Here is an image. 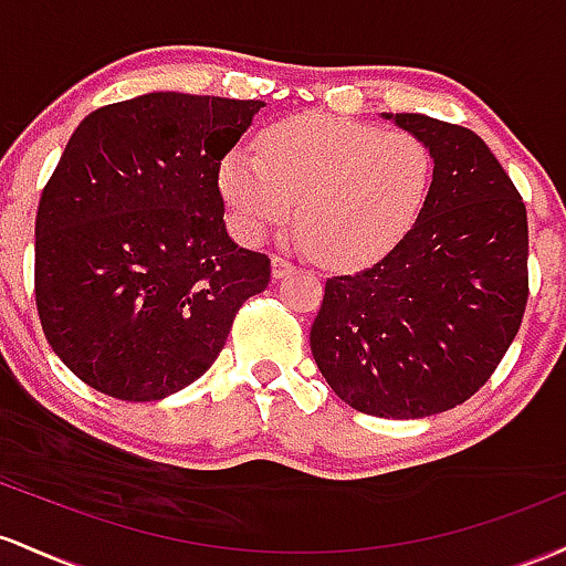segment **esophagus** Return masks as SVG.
<instances>
[{
  "mask_svg": "<svg viewBox=\"0 0 566 566\" xmlns=\"http://www.w3.org/2000/svg\"><path fill=\"white\" fill-rule=\"evenodd\" d=\"M291 272H296V264H291L285 256H272V281H283Z\"/></svg>",
  "mask_w": 566,
  "mask_h": 566,
  "instance_id": "1",
  "label": "esophagus"
}]
</instances>
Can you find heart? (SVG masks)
Wrapping results in <instances>:
<instances>
[{"mask_svg": "<svg viewBox=\"0 0 566 566\" xmlns=\"http://www.w3.org/2000/svg\"><path fill=\"white\" fill-rule=\"evenodd\" d=\"M259 157L234 149L219 189L245 238L291 219L304 249L328 266H364L415 227L433 181V155L409 130L307 114L256 138Z\"/></svg>", "mask_w": 566, "mask_h": 566, "instance_id": "obj_1", "label": "heart"}]
</instances>
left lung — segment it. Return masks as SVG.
<instances>
[{
    "label": "left lung",
    "mask_w": 566,
    "mask_h": 566,
    "mask_svg": "<svg viewBox=\"0 0 566 566\" xmlns=\"http://www.w3.org/2000/svg\"><path fill=\"white\" fill-rule=\"evenodd\" d=\"M385 119L428 144V200L385 259L328 277L310 347L353 409L420 420L479 392L516 339L530 227L522 195L473 130L424 114Z\"/></svg>",
    "instance_id": "1"
}]
</instances>
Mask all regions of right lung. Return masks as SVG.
Masks as SVG:
<instances>
[{
    "instance_id": "add662e5",
    "label": "right lung",
    "mask_w": 566,
    "mask_h": 566,
    "mask_svg": "<svg viewBox=\"0 0 566 566\" xmlns=\"http://www.w3.org/2000/svg\"><path fill=\"white\" fill-rule=\"evenodd\" d=\"M264 101L146 93L87 114L44 184L34 296L55 355L119 401H160L219 358L270 256L227 234L221 160Z\"/></svg>"
}]
</instances>
